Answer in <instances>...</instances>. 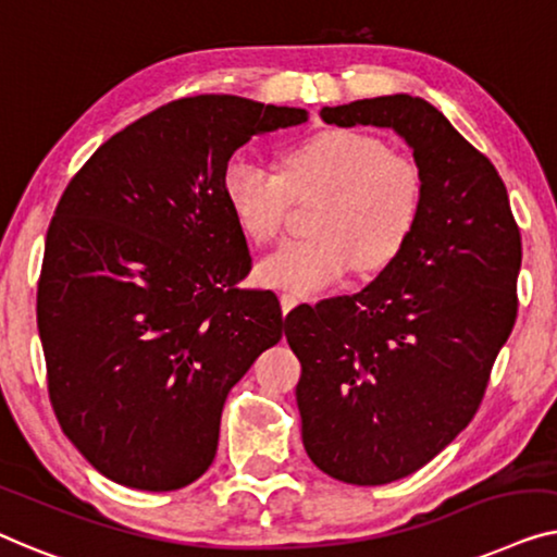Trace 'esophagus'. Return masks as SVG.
I'll return each mask as SVG.
<instances>
[{
    "mask_svg": "<svg viewBox=\"0 0 557 557\" xmlns=\"http://www.w3.org/2000/svg\"><path fill=\"white\" fill-rule=\"evenodd\" d=\"M297 302H300V297H297V295H293V293H285V295H282V297H280V305H282V315H287V312L293 310Z\"/></svg>",
    "mask_w": 557,
    "mask_h": 557,
    "instance_id": "34e87169",
    "label": "esophagus"
}]
</instances>
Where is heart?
<instances>
[{
  "mask_svg": "<svg viewBox=\"0 0 557 557\" xmlns=\"http://www.w3.org/2000/svg\"><path fill=\"white\" fill-rule=\"evenodd\" d=\"M234 222L257 245L275 239L293 197L327 194L312 230L287 239L257 262L262 285L312 295L356 268L383 270L417 232L424 211V174L406 156L363 131H323L285 156V171H272L247 156H234L222 176Z\"/></svg>",
  "mask_w": 557,
  "mask_h": 557,
  "instance_id": "heart-1",
  "label": "heart"
}]
</instances>
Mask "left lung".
<instances>
[{"mask_svg": "<svg viewBox=\"0 0 557 557\" xmlns=\"http://www.w3.org/2000/svg\"><path fill=\"white\" fill-rule=\"evenodd\" d=\"M320 115L396 131L424 174L404 252L360 293L285 318L312 465L348 484H388L432 461L480 409L517 318L520 230L492 161L424 98L398 92Z\"/></svg>", "mask_w": 557, "mask_h": 557, "instance_id": "8db88e82", "label": "left lung"}]
</instances>
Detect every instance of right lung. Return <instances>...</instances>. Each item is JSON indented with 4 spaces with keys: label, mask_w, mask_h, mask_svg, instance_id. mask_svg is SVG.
Returning a JSON list of instances; mask_svg holds the SVG:
<instances>
[{
    "label": "right lung",
    "mask_w": 557,
    "mask_h": 557,
    "mask_svg": "<svg viewBox=\"0 0 557 557\" xmlns=\"http://www.w3.org/2000/svg\"><path fill=\"white\" fill-rule=\"evenodd\" d=\"M308 111L191 96L108 138L47 230L37 327L77 451L125 487L182 490L216 454L226 394L282 338L222 191L232 153Z\"/></svg>",
    "instance_id": "right-lung-1"
}]
</instances>
